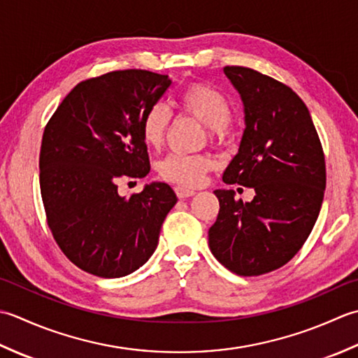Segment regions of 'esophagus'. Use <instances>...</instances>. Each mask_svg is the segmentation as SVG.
I'll return each mask as SVG.
<instances>
[{
  "mask_svg": "<svg viewBox=\"0 0 358 358\" xmlns=\"http://www.w3.org/2000/svg\"><path fill=\"white\" fill-rule=\"evenodd\" d=\"M174 192H176L178 198H180V199H184V198H189V196H193V194L196 193L194 189H192V188H185V187H180V185L174 187Z\"/></svg>",
  "mask_w": 358,
  "mask_h": 358,
  "instance_id": "34e87169",
  "label": "esophagus"
}]
</instances>
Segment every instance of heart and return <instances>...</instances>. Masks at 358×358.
Returning <instances> with one entry per match:
<instances>
[{
	"mask_svg": "<svg viewBox=\"0 0 358 358\" xmlns=\"http://www.w3.org/2000/svg\"><path fill=\"white\" fill-rule=\"evenodd\" d=\"M180 106L185 113L194 115L207 125L210 138H220L231 120L233 108L229 97L216 87L203 83L189 85L180 94ZM171 109L157 101L145 111L142 117V136L147 145L157 148L162 145L171 123ZM215 159L210 155H185L170 152L157 165L160 178L180 187L201 185L206 174L215 166Z\"/></svg>",
	"mask_w": 358,
	"mask_h": 358,
	"instance_id": "heart-1",
	"label": "heart"
}]
</instances>
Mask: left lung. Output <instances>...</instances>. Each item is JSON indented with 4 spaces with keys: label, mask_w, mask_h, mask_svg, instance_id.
I'll return each mask as SVG.
<instances>
[{
    "label": "left lung",
    "mask_w": 358,
    "mask_h": 358,
    "mask_svg": "<svg viewBox=\"0 0 358 358\" xmlns=\"http://www.w3.org/2000/svg\"><path fill=\"white\" fill-rule=\"evenodd\" d=\"M224 74L243 99L245 129L222 180L253 188L255 198L244 203L233 189H216L208 245L230 272L258 276L287 264L310 235L324 196V152L308 106L289 86L244 66Z\"/></svg>",
    "instance_id": "obj_1"
}]
</instances>
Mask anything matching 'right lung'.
<instances>
[{
    "label": "right lung",
    "instance_id": "obj_1",
    "mask_svg": "<svg viewBox=\"0 0 358 358\" xmlns=\"http://www.w3.org/2000/svg\"><path fill=\"white\" fill-rule=\"evenodd\" d=\"M171 85L143 69L80 82L49 119L40 151V188L55 243L71 262L100 278L137 271L155 253L178 202L164 182L122 198L119 179L150 173L142 117Z\"/></svg>",
    "mask_w": 358,
    "mask_h": 358
}]
</instances>
